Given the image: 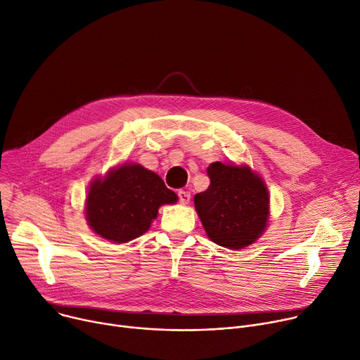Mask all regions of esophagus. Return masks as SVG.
Segmentation results:
<instances>
[{"label": "esophagus", "mask_w": 360, "mask_h": 360, "mask_svg": "<svg viewBox=\"0 0 360 360\" xmlns=\"http://www.w3.org/2000/svg\"><path fill=\"white\" fill-rule=\"evenodd\" d=\"M178 198H179L181 204H188L189 200H191V193L186 192V191H179L178 192Z\"/></svg>", "instance_id": "esophagus-1"}]
</instances>
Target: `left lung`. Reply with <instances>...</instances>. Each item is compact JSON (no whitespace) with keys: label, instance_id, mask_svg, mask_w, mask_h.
Segmentation results:
<instances>
[{"label":"left lung","instance_id":"left-lung-1","mask_svg":"<svg viewBox=\"0 0 360 360\" xmlns=\"http://www.w3.org/2000/svg\"><path fill=\"white\" fill-rule=\"evenodd\" d=\"M210 186L195 195V210L215 244L241 250L266 231L270 215L269 189L250 167L214 162L207 169Z\"/></svg>","mask_w":360,"mask_h":360}]
</instances>
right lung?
I'll list each match as a JSON object with an SVG mask.
<instances>
[{
    "instance_id": "1",
    "label": "right lung",
    "mask_w": 360,
    "mask_h": 360,
    "mask_svg": "<svg viewBox=\"0 0 360 360\" xmlns=\"http://www.w3.org/2000/svg\"><path fill=\"white\" fill-rule=\"evenodd\" d=\"M176 193L139 163H123L87 192L86 219L91 230L112 243H127L149 230L160 205L175 204Z\"/></svg>"
}]
</instances>
